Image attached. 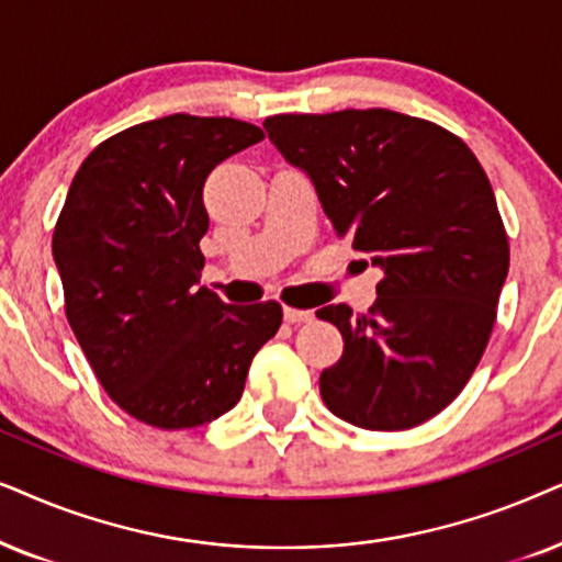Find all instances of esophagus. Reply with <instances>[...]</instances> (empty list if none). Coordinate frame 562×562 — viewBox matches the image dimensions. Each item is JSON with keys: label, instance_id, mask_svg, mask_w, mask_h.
I'll use <instances>...</instances> for the list:
<instances>
[{"label": "esophagus", "instance_id": "1", "mask_svg": "<svg viewBox=\"0 0 562 562\" xmlns=\"http://www.w3.org/2000/svg\"><path fill=\"white\" fill-rule=\"evenodd\" d=\"M282 316H285L288 324H308V321H313V311H301V308H290V305H285Z\"/></svg>", "mask_w": 562, "mask_h": 562}]
</instances>
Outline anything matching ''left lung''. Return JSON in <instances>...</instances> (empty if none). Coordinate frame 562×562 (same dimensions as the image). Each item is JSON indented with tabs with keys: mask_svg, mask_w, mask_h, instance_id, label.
Returning a JSON list of instances; mask_svg holds the SVG:
<instances>
[{
	"mask_svg": "<svg viewBox=\"0 0 562 562\" xmlns=\"http://www.w3.org/2000/svg\"><path fill=\"white\" fill-rule=\"evenodd\" d=\"M265 131L311 177L336 236L383 269L368 313L316 311L344 339L321 398L362 429L424 424L481 362L508 272L481 161L450 131L383 108L274 115Z\"/></svg>",
	"mask_w": 562,
	"mask_h": 562,
	"instance_id": "1",
	"label": "left lung"
}]
</instances>
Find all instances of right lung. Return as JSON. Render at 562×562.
<instances>
[{"label": "right lung", "instance_id": "add662e5", "mask_svg": "<svg viewBox=\"0 0 562 562\" xmlns=\"http://www.w3.org/2000/svg\"><path fill=\"white\" fill-rule=\"evenodd\" d=\"M265 138L234 117L169 115L117 133L81 164L54 231L66 318L125 414L192 429L231 411L274 301L226 305L200 288L211 171Z\"/></svg>", "mask_w": 562, "mask_h": 562}]
</instances>
